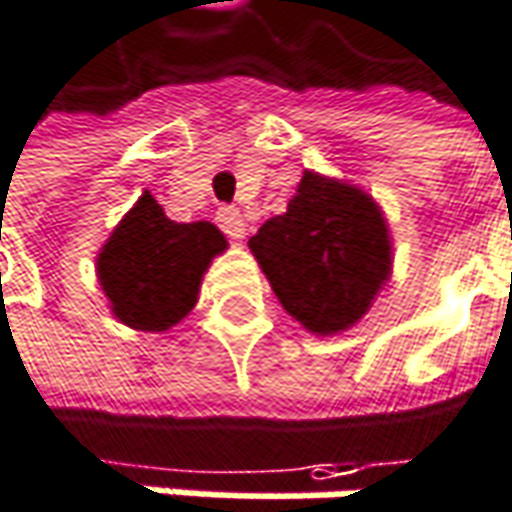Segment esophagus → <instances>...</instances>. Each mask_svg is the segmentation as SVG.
<instances>
[{
	"instance_id": "obj_1",
	"label": "esophagus",
	"mask_w": 512,
	"mask_h": 512,
	"mask_svg": "<svg viewBox=\"0 0 512 512\" xmlns=\"http://www.w3.org/2000/svg\"><path fill=\"white\" fill-rule=\"evenodd\" d=\"M218 227L230 236V239H242L245 236V218L236 206H221L218 215H215Z\"/></svg>"
}]
</instances>
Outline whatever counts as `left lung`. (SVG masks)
<instances>
[{
    "label": "left lung",
    "mask_w": 512,
    "mask_h": 512,
    "mask_svg": "<svg viewBox=\"0 0 512 512\" xmlns=\"http://www.w3.org/2000/svg\"><path fill=\"white\" fill-rule=\"evenodd\" d=\"M279 303L312 333L357 324L390 276V233L375 200L303 173L288 212L248 239Z\"/></svg>",
    "instance_id": "left-lung-1"
}]
</instances>
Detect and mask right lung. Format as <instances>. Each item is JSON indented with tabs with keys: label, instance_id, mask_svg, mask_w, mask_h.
I'll list each match as a JSON object with an SVG mask.
<instances>
[{
	"label": "right lung",
	"instance_id": "add662e5",
	"mask_svg": "<svg viewBox=\"0 0 512 512\" xmlns=\"http://www.w3.org/2000/svg\"><path fill=\"white\" fill-rule=\"evenodd\" d=\"M224 248L215 224L170 221L158 200L143 194L101 248L98 279L122 324L161 333L194 309L200 279Z\"/></svg>",
	"mask_w": 512,
	"mask_h": 512
}]
</instances>
